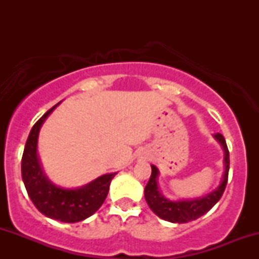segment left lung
I'll list each match as a JSON object with an SVG mask.
<instances>
[{"mask_svg": "<svg viewBox=\"0 0 259 259\" xmlns=\"http://www.w3.org/2000/svg\"><path fill=\"white\" fill-rule=\"evenodd\" d=\"M214 139L221 144L224 151V174L222 177V181L219 186L212 192L207 194L206 196L197 198H191V200H179L171 201L169 198H165L159 191L158 186V175L159 170L156 165H151L152 168V174H151L150 180H148L146 187H145V198L148 207L152 209V212L156 215H158L163 221L170 223H187L195 221L200 218L201 215L206 214L214 204L221 200L223 192H224L225 186L228 183V174H229V150L225 142L224 136L222 134H214Z\"/></svg>", "mask_w": 259, "mask_h": 259, "instance_id": "left-lung-1", "label": "left lung"}]
</instances>
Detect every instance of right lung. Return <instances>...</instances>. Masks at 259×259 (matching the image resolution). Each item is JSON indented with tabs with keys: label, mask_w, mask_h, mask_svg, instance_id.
I'll use <instances>...</instances> for the list:
<instances>
[{
	"label": "right lung",
	"mask_w": 259,
	"mask_h": 259,
	"mask_svg": "<svg viewBox=\"0 0 259 259\" xmlns=\"http://www.w3.org/2000/svg\"><path fill=\"white\" fill-rule=\"evenodd\" d=\"M59 103L49 109L32 126L23 152L22 178L29 197L42 214L63 223H76L91 217L102 206L117 173L101 175L75 189H65L49 180L38 158L37 140L44 121Z\"/></svg>",
	"instance_id": "1"
}]
</instances>
